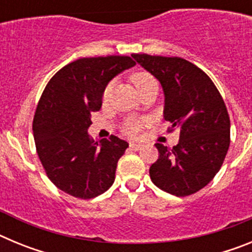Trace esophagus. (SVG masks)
I'll list each match as a JSON object with an SVG mask.
<instances>
[{
    "label": "esophagus",
    "mask_w": 252,
    "mask_h": 252,
    "mask_svg": "<svg viewBox=\"0 0 252 252\" xmlns=\"http://www.w3.org/2000/svg\"><path fill=\"white\" fill-rule=\"evenodd\" d=\"M130 148L132 149V150H140V149L142 148V145H140V144H136V142H130Z\"/></svg>",
    "instance_id": "esophagus-1"
}]
</instances>
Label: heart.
I'll list each match as a JSON object with an SVG mask.
<instances>
[{
	"mask_svg": "<svg viewBox=\"0 0 252 252\" xmlns=\"http://www.w3.org/2000/svg\"><path fill=\"white\" fill-rule=\"evenodd\" d=\"M131 82L133 83V86L136 87L137 91H140L141 88L146 87L148 84L154 83V82H157V79L154 78L153 74H150L149 72H145V70H139V72H133L130 77ZM111 88L112 86L108 84L106 86L103 91V99L107 101V99L110 98V94H111ZM145 125V121L144 120H137V119H128L125 121L124 124V132L126 135L131 137H135L137 136V133L140 132L141 127Z\"/></svg>",
	"mask_w": 252,
	"mask_h": 252,
	"instance_id": "heart-1",
	"label": "heart"
}]
</instances>
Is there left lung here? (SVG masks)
<instances>
[{
  "mask_svg": "<svg viewBox=\"0 0 252 252\" xmlns=\"http://www.w3.org/2000/svg\"><path fill=\"white\" fill-rule=\"evenodd\" d=\"M157 77L165 94L169 132L179 128V142L155 144L159 159L150 166L153 183L177 197L194 194L215 178L230 148V116L212 79L183 58L132 54Z\"/></svg>",
  "mask_w": 252,
  "mask_h": 252,
  "instance_id": "8db88e82",
  "label": "left lung"
}]
</instances>
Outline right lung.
I'll use <instances>...</instances> for the list:
<instances>
[{"label": "right lung", "instance_id": "right-lung-1", "mask_svg": "<svg viewBox=\"0 0 252 252\" xmlns=\"http://www.w3.org/2000/svg\"><path fill=\"white\" fill-rule=\"evenodd\" d=\"M132 58H81L66 64L46 84L32 121L35 146L46 175L60 190L81 199L102 194L115 182L128 142L111 135L92 141L91 113L99 111L107 83L135 65Z\"/></svg>", "mask_w": 252, "mask_h": 252}]
</instances>
